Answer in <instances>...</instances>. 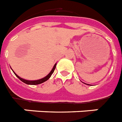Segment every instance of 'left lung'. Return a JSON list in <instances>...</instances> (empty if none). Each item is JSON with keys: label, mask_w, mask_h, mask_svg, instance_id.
Wrapping results in <instances>:
<instances>
[{"label": "left lung", "mask_w": 122, "mask_h": 122, "mask_svg": "<svg viewBox=\"0 0 122 122\" xmlns=\"http://www.w3.org/2000/svg\"><path fill=\"white\" fill-rule=\"evenodd\" d=\"M87 85H89V84H87Z\"/></svg>", "instance_id": "1"}]
</instances>
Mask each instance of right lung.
Masks as SVG:
<instances>
[{
  "mask_svg": "<svg viewBox=\"0 0 122 122\" xmlns=\"http://www.w3.org/2000/svg\"><path fill=\"white\" fill-rule=\"evenodd\" d=\"M56 64H55V65H54V66H53V69H52V70H51V71H50V72L46 76V77H45L42 78V79H38V80H36V81H28V80H26V79H22V78L20 77L19 76H18L16 74H15L14 72L13 71V72L14 73V74L16 76V77H17V78H19V79L21 80V81L23 82H24L25 84H30V85H37V84H41L43 83V82H44L46 81L48 79H49L50 77H51V74H53V72H54V71H55V67H56Z\"/></svg>",
  "mask_w": 122,
  "mask_h": 122,
  "instance_id": "obj_1",
  "label": "right lung"
}]
</instances>
